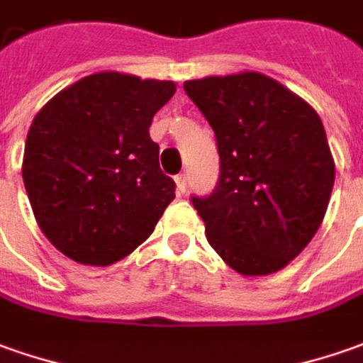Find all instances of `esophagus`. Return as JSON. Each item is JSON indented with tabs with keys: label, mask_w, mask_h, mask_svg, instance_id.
<instances>
[{
	"label": "esophagus",
	"mask_w": 363,
	"mask_h": 363,
	"mask_svg": "<svg viewBox=\"0 0 363 363\" xmlns=\"http://www.w3.org/2000/svg\"><path fill=\"white\" fill-rule=\"evenodd\" d=\"M174 182H177V191L181 192V194L186 191V174H177Z\"/></svg>",
	"instance_id": "obj_1"
}]
</instances>
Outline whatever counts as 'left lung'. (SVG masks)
Masks as SVG:
<instances>
[{
  "label": "left lung",
  "mask_w": 363,
  "mask_h": 363,
  "mask_svg": "<svg viewBox=\"0 0 363 363\" xmlns=\"http://www.w3.org/2000/svg\"><path fill=\"white\" fill-rule=\"evenodd\" d=\"M213 127L220 179L192 199L206 240L242 276L282 270L314 238L328 211L336 164L318 113L258 71L184 81Z\"/></svg>",
  "instance_id": "8db88e82"
}]
</instances>
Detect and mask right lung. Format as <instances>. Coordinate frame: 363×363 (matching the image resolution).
<instances>
[{"label": "right lung", "mask_w": 363, "mask_h": 363, "mask_svg": "<svg viewBox=\"0 0 363 363\" xmlns=\"http://www.w3.org/2000/svg\"><path fill=\"white\" fill-rule=\"evenodd\" d=\"M172 81L99 71L59 91L29 127L21 174L49 242L85 266H111L149 238L174 199L150 139Z\"/></svg>", "instance_id": "obj_1"}]
</instances>
